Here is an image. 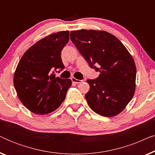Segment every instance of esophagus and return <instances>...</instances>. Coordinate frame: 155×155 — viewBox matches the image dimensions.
<instances>
[{"instance_id":"1","label":"esophagus","mask_w":155,"mask_h":155,"mask_svg":"<svg viewBox=\"0 0 155 155\" xmlns=\"http://www.w3.org/2000/svg\"><path fill=\"white\" fill-rule=\"evenodd\" d=\"M71 80H72V82H74V83H76V84L81 83V82H82V80H78V79H76V78H71Z\"/></svg>"}]
</instances>
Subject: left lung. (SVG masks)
<instances>
[{"instance_id": "left-lung-1", "label": "left lung", "mask_w": 155, "mask_h": 155, "mask_svg": "<svg viewBox=\"0 0 155 155\" xmlns=\"http://www.w3.org/2000/svg\"><path fill=\"white\" fill-rule=\"evenodd\" d=\"M71 39L99 77L87 80L85 94L90 107L99 115H118L132 99L136 67L130 53L115 36L105 31H72Z\"/></svg>"}]
</instances>
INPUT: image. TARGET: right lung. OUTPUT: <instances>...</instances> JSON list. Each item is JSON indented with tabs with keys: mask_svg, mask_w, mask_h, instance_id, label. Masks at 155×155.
<instances>
[{
	"mask_svg": "<svg viewBox=\"0 0 155 155\" xmlns=\"http://www.w3.org/2000/svg\"><path fill=\"white\" fill-rule=\"evenodd\" d=\"M68 41V31L48 35L31 46L18 63L15 89L21 102L33 113L49 114L65 100L72 81L56 77L55 72L65 68L61 54Z\"/></svg>",
	"mask_w": 155,
	"mask_h": 155,
	"instance_id": "obj_1",
	"label": "right lung"
}]
</instances>
